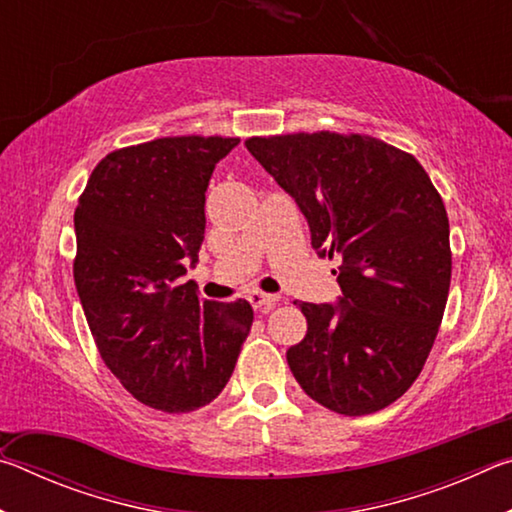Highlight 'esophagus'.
<instances>
[{"label":"esophagus","instance_id":"1","mask_svg":"<svg viewBox=\"0 0 512 512\" xmlns=\"http://www.w3.org/2000/svg\"><path fill=\"white\" fill-rule=\"evenodd\" d=\"M277 300H280V298L271 296V293H262V291H253L248 296V302L253 305V309L262 311V314H268V311H271L277 305Z\"/></svg>","mask_w":512,"mask_h":512}]
</instances>
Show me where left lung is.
<instances>
[{
  "instance_id": "obj_1",
  "label": "left lung",
  "mask_w": 512,
  "mask_h": 512,
  "mask_svg": "<svg viewBox=\"0 0 512 512\" xmlns=\"http://www.w3.org/2000/svg\"><path fill=\"white\" fill-rule=\"evenodd\" d=\"M246 149L305 214L318 257L343 259L336 302H298L307 334L287 350L293 377L329 411L384 409L420 375L443 320V198L413 155L368 135L250 137Z\"/></svg>"
}]
</instances>
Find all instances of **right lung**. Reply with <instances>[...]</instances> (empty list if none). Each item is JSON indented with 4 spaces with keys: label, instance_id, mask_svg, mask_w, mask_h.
I'll use <instances>...</instances> for the list:
<instances>
[{
    "label": "right lung",
    "instance_id": "1",
    "mask_svg": "<svg viewBox=\"0 0 512 512\" xmlns=\"http://www.w3.org/2000/svg\"><path fill=\"white\" fill-rule=\"evenodd\" d=\"M239 140L162 137L103 158L74 212V284L101 359L135 400L189 413L219 397L253 325L198 296L205 192Z\"/></svg>",
    "mask_w": 512,
    "mask_h": 512
}]
</instances>
